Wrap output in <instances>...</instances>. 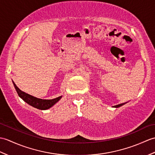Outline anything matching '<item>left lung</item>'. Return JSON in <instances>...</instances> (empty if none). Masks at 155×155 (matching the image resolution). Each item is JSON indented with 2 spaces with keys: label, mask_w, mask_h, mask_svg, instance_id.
<instances>
[{
  "label": "left lung",
  "mask_w": 155,
  "mask_h": 155,
  "mask_svg": "<svg viewBox=\"0 0 155 155\" xmlns=\"http://www.w3.org/2000/svg\"><path fill=\"white\" fill-rule=\"evenodd\" d=\"M124 104H125V103H123V104H118V105L114 106H113V107H120V106H123Z\"/></svg>",
  "instance_id": "obj_1"
}]
</instances>
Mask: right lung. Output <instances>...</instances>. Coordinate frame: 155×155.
Here are the masks:
<instances>
[{
  "label": "right lung",
  "instance_id": "1",
  "mask_svg": "<svg viewBox=\"0 0 155 155\" xmlns=\"http://www.w3.org/2000/svg\"><path fill=\"white\" fill-rule=\"evenodd\" d=\"M13 84L14 86L16 91L18 93V94L22 99L24 102H26L29 105L31 106L32 107H35L39 110H48L50 107H52L53 105L59 101V100L62 98V96L57 97L56 98L51 99V100H43L40 98H35V97L31 96L30 94H27V93L21 91V90L18 88V87L16 85V84L12 81Z\"/></svg>",
  "mask_w": 155,
  "mask_h": 155
}]
</instances>
